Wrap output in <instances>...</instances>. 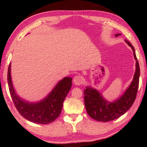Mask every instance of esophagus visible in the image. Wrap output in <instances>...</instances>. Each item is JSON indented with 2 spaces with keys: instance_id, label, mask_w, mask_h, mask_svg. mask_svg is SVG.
<instances>
[{
  "instance_id": "1",
  "label": "esophagus",
  "mask_w": 147,
  "mask_h": 147,
  "mask_svg": "<svg viewBox=\"0 0 147 147\" xmlns=\"http://www.w3.org/2000/svg\"><path fill=\"white\" fill-rule=\"evenodd\" d=\"M73 82H74V83L75 84H76V85H80L82 82V78L80 76H75L74 78V80H73Z\"/></svg>"
}]
</instances>
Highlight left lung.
Wrapping results in <instances>:
<instances>
[{
	"label": "left lung",
	"instance_id": "obj_1",
	"mask_svg": "<svg viewBox=\"0 0 147 147\" xmlns=\"http://www.w3.org/2000/svg\"><path fill=\"white\" fill-rule=\"evenodd\" d=\"M121 34H115L118 37ZM124 41L131 47L136 61V71L132 81L123 94L116 100L110 102L102 96L101 93L91 86H86L84 91V105L86 112L91 118L96 121L107 122L119 118L129 109L136 99L139 88L140 67L134 50L129 42Z\"/></svg>",
	"mask_w": 147,
	"mask_h": 147
}]
</instances>
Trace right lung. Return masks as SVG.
I'll use <instances>...</instances> for the list:
<instances>
[{"label": "right lung", "instance_id": "1", "mask_svg": "<svg viewBox=\"0 0 147 147\" xmlns=\"http://www.w3.org/2000/svg\"><path fill=\"white\" fill-rule=\"evenodd\" d=\"M71 77H64L42 100L30 102L18 95L13 87L11 75V63L8 69L7 80L12 100L18 112L25 119L34 123H50L59 116L64 100L72 87Z\"/></svg>", "mask_w": 147, "mask_h": 147}]
</instances>
